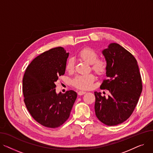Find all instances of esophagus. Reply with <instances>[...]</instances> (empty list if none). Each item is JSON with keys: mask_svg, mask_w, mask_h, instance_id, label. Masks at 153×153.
Wrapping results in <instances>:
<instances>
[{"mask_svg": "<svg viewBox=\"0 0 153 153\" xmlns=\"http://www.w3.org/2000/svg\"><path fill=\"white\" fill-rule=\"evenodd\" d=\"M86 93V92H84V91H79L77 92V94L79 95H82L84 94H85Z\"/></svg>", "mask_w": 153, "mask_h": 153, "instance_id": "1", "label": "esophagus"}]
</instances>
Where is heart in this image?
<instances>
[{"label":"heart","instance_id":"1","mask_svg":"<svg viewBox=\"0 0 153 153\" xmlns=\"http://www.w3.org/2000/svg\"><path fill=\"white\" fill-rule=\"evenodd\" d=\"M77 56L79 59L84 61L87 64H91V69L98 75L101 76L105 73L107 68V62L104 59L98 58L99 54L93 48L86 47L80 51ZM74 60L72 58L68 59L66 63V71L69 73L74 70ZM94 81V77L92 74L81 75L76 76L72 82V85L79 89L86 90L91 88Z\"/></svg>","mask_w":153,"mask_h":153}]
</instances>
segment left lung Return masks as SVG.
I'll return each instance as SVG.
<instances>
[{"instance_id":"left-lung-1","label":"left lung","mask_w":153,"mask_h":153,"mask_svg":"<svg viewBox=\"0 0 153 153\" xmlns=\"http://www.w3.org/2000/svg\"><path fill=\"white\" fill-rule=\"evenodd\" d=\"M107 62L106 76L101 89L109 91L106 98L95 92V112L108 126L122 123L129 118L138 103L143 85L138 62L134 56L117 43H110L102 51Z\"/></svg>"}]
</instances>
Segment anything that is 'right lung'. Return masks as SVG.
<instances>
[{
    "label": "right lung",
    "mask_w": 153,
    "mask_h": 153,
    "mask_svg": "<svg viewBox=\"0 0 153 153\" xmlns=\"http://www.w3.org/2000/svg\"><path fill=\"white\" fill-rule=\"evenodd\" d=\"M69 53L56 47L39 54L27 68L23 78L24 102L29 113L42 125L55 128L69 118L77 93L56 94L55 82L65 73Z\"/></svg>",
    "instance_id": "obj_1"
}]
</instances>
